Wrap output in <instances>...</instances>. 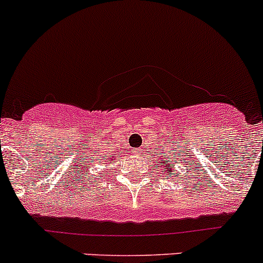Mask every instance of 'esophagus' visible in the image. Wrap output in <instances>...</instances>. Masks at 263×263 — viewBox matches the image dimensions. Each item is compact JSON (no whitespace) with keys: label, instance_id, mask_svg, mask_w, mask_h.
Wrapping results in <instances>:
<instances>
[{"label":"esophagus","instance_id":"obj_1","mask_svg":"<svg viewBox=\"0 0 263 263\" xmlns=\"http://www.w3.org/2000/svg\"><path fill=\"white\" fill-rule=\"evenodd\" d=\"M136 150H139V148H136Z\"/></svg>","mask_w":263,"mask_h":263}]
</instances>
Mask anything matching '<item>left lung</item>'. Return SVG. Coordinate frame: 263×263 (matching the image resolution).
Here are the masks:
<instances>
[{"label": "left lung", "instance_id": "1", "mask_svg": "<svg viewBox=\"0 0 263 263\" xmlns=\"http://www.w3.org/2000/svg\"><path fill=\"white\" fill-rule=\"evenodd\" d=\"M161 161H163V166H164L163 171H164V173H169V172H172V173H173V174H176V173H174V172H176V171H174V169L172 168V166H174V164H169L166 160H161Z\"/></svg>", "mask_w": 263, "mask_h": 263}]
</instances>
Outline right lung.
Returning <instances> with one entry per match:
<instances>
[{
  "label": "right lung",
  "mask_w": 263,
  "mask_h": 263,
  "mask_svg": "<svg viewBox=\"0 0 263 263\" xmlns=\"http://www.w3.org/2000/svg\"><path fill=\"white\" fill-rule=\"evenodd\" d=\"M110 161H112V160H110Z\"/></svg>",
  "instance_id": "obj_1"
}]
</instances>
